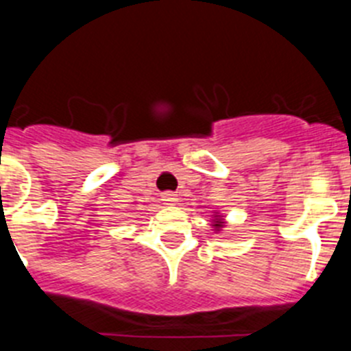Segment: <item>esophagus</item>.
<instances>
[{"mask_svg":"<svg viewBox=\"0 0 351 351\" xmlns=\"http://www.w3.org/2000/svg\"><path fill=\"white\" fill-rule=\"evenodd\" d=\"M161 200H163L165 206H173V204L178 202V195L172 193V191H167V193L161 195Z\"/></svg>","mask_w":351,"mask_h":351,"instance_id":"34e87169","label":"esophagus"}]
</instances>
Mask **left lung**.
Returning a JSON list of instances; mask_svg holds the SVG:
<instances>
[{
  "label": "left lung",
  "mask_w": 351,
  "mask_h": 351,
  "mask_svg": "<svg viewBox=\"0 0 351 351\" xmlns=\"http://www.w3.org/2000/svg\"><path fill=\"white\" fill-rule=\"evenodd\" d=\"M213 228L214 232H219L221 228H225V221H223L221 216H218V213H216V216H214L213 219Z\"/></svg>",
  "instance_id": "8db88e82"
}]
</instances>
